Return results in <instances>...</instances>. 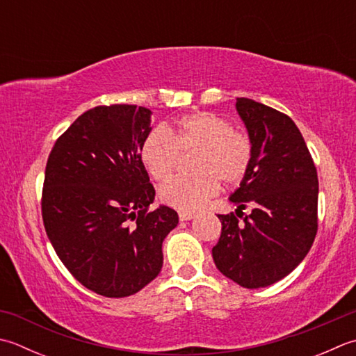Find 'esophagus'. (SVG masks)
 <instances>
[{"mask_svg": "<svg viewBox=\"0 0 356 356\" xmlns=\"http://www.w3.org/2000/svg\"><path fill=\"white\" fill-rule=\"evenodd\" d=\"M194 213H188V211H180L179 213V219L180 220H191V219H194Z\"/></svg>", "mask_w": 356, "mask_h": 356, "instance_id": "1", "label": "esophagus"}]
</instances>
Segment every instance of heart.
I'll return each mask as SVG.
<instances>
[{"mask_svg": "<svg viewBox=\"0 0 356 356\" xmlns=\"http://www.w3.org/2000/svg\"><path fill=\"white\" fill-rule=\"evenodd\" d=\"M180 149H199L191 176H179L159 190L165 205L180 211L200 210L219 191V180L241 184L252 168L253 143L245 132L234 129L228 118L214 113H193L174 127L151 131L140 146V159L157 182L168 180L179 162Z\"/></svg>", "mask_w": 356, "mask_h": 356, "instance_id": "1", "label": "heart"}]
</instances>
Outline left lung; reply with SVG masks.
Instances as JSON below:
<instances>
[{"instance_id":"obj_1","label":"left lung","mask_w":356,"mask_h":356,"mask_svg":"<svg viewBox=\"0 0 356 356\" xmlns=\"http://www.w3.org/2000/svg\"><path fill=\"white\" fill-rule=\"evenodd\" d=\"M236 109L253 143V162L229 197L236 214L218 216L222 233L213 259L228 280L259 289L281 281L309 253L318 232V174L289 115L243 97Z\"/></svg>"}]
</instances>
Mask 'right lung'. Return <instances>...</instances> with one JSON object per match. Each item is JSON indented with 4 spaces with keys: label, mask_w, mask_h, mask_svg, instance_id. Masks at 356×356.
<instances>
[{
    "label": "right lung",
    "mask_w": 356,
    "mask_h": 356,
    "mask_svg": "<svg viewBox=\"0 0 356 356\" xmlns=\"http://www.w3.org/2000/svg\"><path fill=\"white\" fill-rule=\"evenodd\" d=\"M149 132V109L95 106L63 132L47 159V238L75 280L97 295L124 298L154 280L162 242L179 224L170 207L149 210L156 190L140 159Z\"/></svg>",
    "instance_id": "1"
}]
</instances>
